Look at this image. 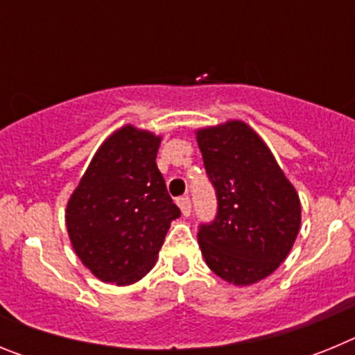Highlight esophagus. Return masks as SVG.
<instances>
[{"mask_svg": "<svg viewBox=\"0 0 355 355\" xmlns=\"http://www.w3.org/2000/svg\"><path fill=\"white\" fill-rule=\"evenodd\" d=\"M178 206L181 208V213H183L184 216L190 215V211H192V202H190V197H180L178 199Z\"/></svg>", "mask_w": 355, "mask_h": 355, "instance_id": "obj_1", "label": "esophagus"}]
</instances>
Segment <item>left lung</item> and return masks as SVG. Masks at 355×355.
Segmentation results:
<instances>
[{
    "label": "left lung",
    "instance_id": "left-lung-1",
    "mask_svg": "<svg viewBox=\"0 0 355 355\" xmlns=\"http://www.w3.org/2000/svg\"><path fill=\"white\" fill-rule=\"evenodd\" d=\"M196 135L218 200L216 218L197 233L200 252L227 283H259L277 270L299 234V193L243 121L200 128Z\"/></svg>",
    "mask_w": 355,
    "mask_h": 355
}]
</instances>
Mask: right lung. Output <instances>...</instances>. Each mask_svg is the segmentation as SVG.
<instances>
[{"label":"right lung","mask_w":355,"mask_h":355,"mask_svg":"<svg viewBox=\"0 0 355 355\" xmlns=\"http://www.w3.org/2000/svg\"><path fill=\"white\" fill-rule=\"evenodd\" d=\"M162 137L131 124L96 150L65 208L69 240L103 283L128 286L155 266L171 222L180 218L156 155Z\"/></svg>","instance_id":"obj_1"}]
</instances>
